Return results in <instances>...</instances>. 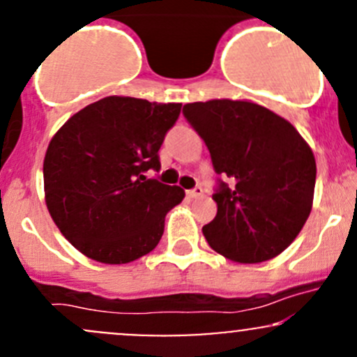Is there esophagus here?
<instances>
[{"instance_id": "esophagus-1", "label": "esophagus", "mask_w": 357, "mask_h": 357, "mask_svg": "<svg viewBox=\"0 0 357 357\" xmlns=\"http://www.w3.org/2000/svg\"><path fill=\"white\" fill-rule=\"evenodd\" d=\"M202 193H204V190H202L200 186H195L193 190H188V192H186V195H188L190 199H197V197H200Z\"/></svg>"}]
</instances>
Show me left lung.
<instances>
[{"label":"left lung","instance_id":"1","mask_svg":"<svg viewBox=\"0 0 357 357\" xmlns=\"http://www.w3.org/2000/svg\"><path fill=\"white\" fill-rule=\"evenodd\" d=\"M183 115L211 152L218 214L202 228L212 250L243 264L282 254L312 207L316 160L297 129L252 102L186 103Z\"/></svg>","mask_w":357,"mask_h":357}]
</instances>
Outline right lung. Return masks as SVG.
I'll use <instances>...</instances> for the list:
<instances>
[{"mask_svg": "<svg viewBox=\"0 0 357 357\" xmlns=\"http://www.w3.org/2000/svg\"><path fill=\"white\" fill-rule=\"evenodd\" d=\"M181 103L107 96L56 131L43 164L50 215L93 261L128 264L160 242L165 214L185 199L179 186L149 179Z\"/></svg>", "mask_w": 357, "mask_h": 357, "instance_id": "right-lung-1", "label": "right lung"}]
</instances>
